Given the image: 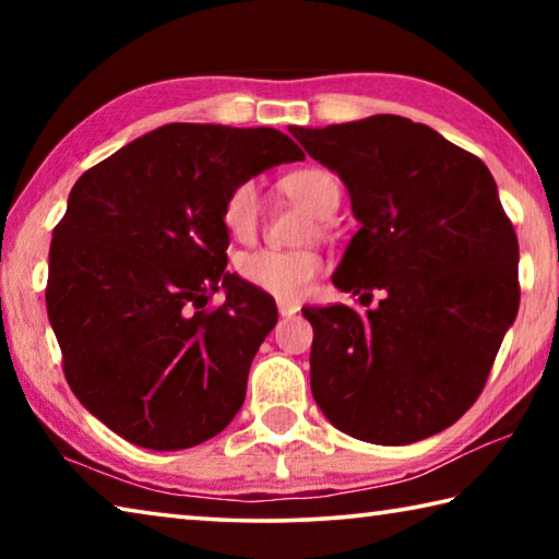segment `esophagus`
Instances as JSON below:
<instances>
[{"mask_svg": "<svg viewBox=\"0 0 559 559\" xmlns=\"http://www.w3.org/2000/svg\"><path fill=\"white\" fill-rule=\"evenodd\" d=\"M298 310H300L298 302H290V300H278V313H281L283 318H288V316H296Z\"/></svg>", "mask_w": 559, "mask_h": 559, "instance_id": "esophagus-1", "label": "esophagus"}]
</instances>
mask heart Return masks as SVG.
I'll return each mask as SVG.
<instances>
[{
    "label": "heart",
    "instance_id": "b5f03b06",
    "mask_svg": "<svg viewBox=\"0 0 559 559\" xmlns=\"http://www.w3.org/2000/svg\"><path fill=\"white\" fill-rule=\"evenodd\" d=\"M281 189L293 202L316 216L330 219L340 206V182L323 167H302L281 179ZM222 222L236 241H251L261 224V194L253 182H239L226 194ZM323 269V261L310 249H257L236 259V271L249 283L278 300H298Z\"/></svg>",
    "mask_w": 559,
    "mask_h": 559
}]
</instances>
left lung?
I'll list each match as a JSON object with an SVG mask.
<instances>
[{"instance_id":"left-lung-1","label":"left lung","mask_w":559,"mask_h":559,"mask_svg":"<svg viewBox=\"0 0 559 559\" xmlns=\"http://www.w3.org/2000/svg\"><path fill=\"white\" fill-rule=\"evenodd\" d=\"M343 179L359 231L333 273L370 306L302 308L310 390L333 427L404 447L478 400L520 302L518 236L476 155L402 116L288 128Z\"/></svg>"}]
</instances>
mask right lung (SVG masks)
Returning <instances> with one entry per match:
<instances>
[{
    "label": "right lung",
    "instance_id": "obj_1",
    "mask_svg": "<svg viewBox=\"0 0 559 559\" xmlns=\"http://www.w3.org/2000/svg\"><path fill=\"white\" fill-rule=\"evenodd\" d=\"M302 157L273 128L169 122L73 185L53 229L46 308L69 386L118 437L189 449L241 409L278 310L226 273L222 206L239 182ZM219 287L227 300L210 309Z\"/></svg>",
    "mask_w": 559,
    "mask_h": 559
}]
</instances>
